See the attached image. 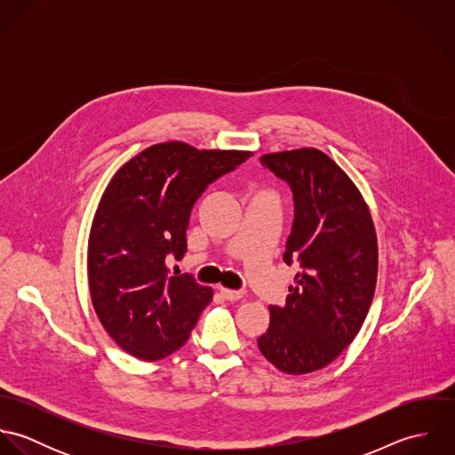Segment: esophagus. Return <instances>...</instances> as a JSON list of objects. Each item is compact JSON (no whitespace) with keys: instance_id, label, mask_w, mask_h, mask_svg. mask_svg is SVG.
Masks as SVG:
<instances>
[{"instance_id":"esophagus-1","label":"esophagus","mask_w":455,"mask_h":455,"mask_svg":"<svg viewBox=\"0 0 455 455\" xmlns=\"http://www.w3.org/2000/svg\"><path fill=\"white\" fill-rule=\"evenodd\" d=\"M220 294L228 299V301H236L240 298H243V291H236V289H226V287H220Z\"/></svg>"}]
</instances>
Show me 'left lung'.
Segmentation results:
<instances>
[{"label": "left lung", "mask_w": 455, "mask_h": 455, "mask_svg": "<svg viewBox=\"0 0 455 455\" xmlns=\"http://www.w3.org/2000/svg\"><path fill=\"white\" fill-rule=\"evenodd\" d=\"M260 164L292 191L283 260L298 273L285 307H269L258 345L280 371L305 375L332 363L368 315L379 269L375 226L359 189L324 152L266 154Z\"/></svg>", "instance_id": "obj_1"}]
</instances>
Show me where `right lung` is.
Segmentation results:
<instances>
[{"instance_id":"right-lung-1","label":"right lung","mask_w":455,"mask_h":455,"mask_svg":"<svg viewBox=\"0 0 455 455\" xmlns=\"http://www.w3.org/2000/svg\"><path fill=\"white\" fill-rule=\"evenodd\" d=\"M251 157L242 150H197L157 143L110 180L92 219L87 275L92 307L112 339L143 361L179 350L213 291L193 275H170L188 251L197 197Z\"/></svg>"}]
</instances>
